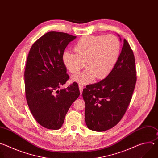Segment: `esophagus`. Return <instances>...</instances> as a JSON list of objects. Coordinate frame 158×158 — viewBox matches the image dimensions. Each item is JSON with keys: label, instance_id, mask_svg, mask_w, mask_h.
<instances>
[{"label": "esophagus", "instance_id": "esophagus-1", "mask_svg": "<svg viewBox=\"0 0 158 158\" xmlns=\"http://www.w3.org/2000/svg\"><path fill=\"white\" fill-rule=\"evenodd\" d=\"M79 91H80V93H81V94H82V91H83V89H84L83 86H82V85H79Z\"/></svg>", "mask_w": 158, "mask_h": 158}]
</instances>
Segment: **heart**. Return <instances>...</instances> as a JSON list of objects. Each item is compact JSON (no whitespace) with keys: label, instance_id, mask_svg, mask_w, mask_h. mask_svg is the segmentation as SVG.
<instances>
[{"label":"heart","instance_id":"heart-1","mask_svg":"<svg viewBox=\"0 0 158 158\" xmlns=\"http://www.w3.org/2000/svg\"><path fill=\"white\" fill-rule=\"evenodd\" d=\"M76 54L65 51L62 62L66 69L77 74L84 66L87 68L73 76L72 81L79 84L91 82L106 77L113 69L118 59L121 44L114 35L85 36L74 48Z\"/></svg>","mask_w":158,"mask_h":158}]
</instances>
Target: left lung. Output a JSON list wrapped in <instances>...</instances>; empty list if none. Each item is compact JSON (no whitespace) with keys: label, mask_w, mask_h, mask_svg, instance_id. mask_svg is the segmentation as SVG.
<instances>
[{"label":"left lung","mask_w":158,"mask_h":158,"mask_svg":"<svg viewBox=\"0 0 158 158\" xmlns=\"http://www.w3.org/2000/svg\"><path fill=\"white\" fill-rule=\"evenodd\" d=\"M136 76L134 54L127 41L124 39L121 52L113 69L105 79L87 85L83 90L85 121L89 129L104 131L121 121L131 100Z\"/></svg>","instance_id":"obj_1"}]
</instances>
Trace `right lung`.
I'll use <instances>...</instances> for the list:
<instances>
[{"label":"right lung","instance_id":"obj_1","mask_svg":"<svg viewBox=\"0 0 158 158\" xmlns=\"http://www.w3.org/2000/svg\"><path fill=\"white\" fill-rule=\"evenodd\" d=\"M76 38L64 32H48L32 45L27 57L24 72L26 100L35 119L47 129L62 127L67 111L80 95L76 82L59 90L69 77L62 54Z\"/></svg>","mask_w":158,"mask_h":158}]
</instances>
